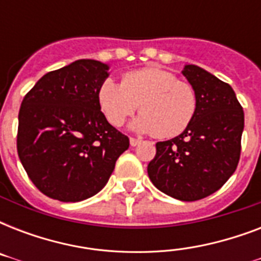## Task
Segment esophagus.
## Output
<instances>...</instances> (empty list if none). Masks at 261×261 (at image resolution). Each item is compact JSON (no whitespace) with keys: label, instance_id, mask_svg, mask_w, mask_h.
Listing matches in <instances>:
<instances>
[{"label":"esophagus","instance_id":"1","mask_svg":"<svg viewBox=\"0 0 261 261\" xmlns=\"http://www.w3.org/2000/svg\"><path fill=\"white\" fill-rule=\"evenodd\" d=\"M139 142H141V141H139V139L133 138V137H131V138H130V145H131V146H137V145H138Z\"/></svg>","mask_w":261,"mask_h":261}]
</instances>
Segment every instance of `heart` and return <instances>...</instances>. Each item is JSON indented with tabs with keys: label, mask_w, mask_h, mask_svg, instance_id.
<instances>
[{
	"label": "heart",
	"mask_w": 261,
	"mask_h": 261,
	"mask_svg": "<svg viewBox=\"0 0 261 261\" xmlns=\"http://www.w3.org/2000/svg\"><path fill=\"white\" fill-rule=\"evenodd\" d=\"M97 101L106 119L122 126L138 108L131 128L160 138H173L188 128L198 111V93L171 71L147 67L123 75L122 84L106 79L97 89Z\"/></svg>",
	"instance_id": "1"
}]
</instances>
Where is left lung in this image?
Returning <instances> with one entry per match:
<instances>
[{
	"instance_id": "obj_1",
	"label": "left lung",
	"mask_w": 261,
	"mask_h": 261,
	"mask_svg": "<svg viewBox=\"0 0 261 261\" xmlns=\"http://www.w3.org/2000/svg\"><path fill=\"white\" fill-rule=\"evenodd\" d=\"M182 75L198 93V111L181 134L155 143L147 174L164 194L194 202L214 194L234 173L244 111L230 85L202 67L186 65Z\"/></svg>"
}]
</instances>
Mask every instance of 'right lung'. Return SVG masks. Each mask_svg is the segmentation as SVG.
<instances>
[{"instance_id":"1","label":"right lung","mask_w":261,"mask_h":261,"mask_svg":"<svg viewBox=\"0 0 261 261\" xmlns=\"http://www.w3.org/2000/svg\"><path fill=\"white\" fill-rule=\"evenodd\" d=\"M108 69L94 59H79L43 75L22 100L18 157L48 198L80 202L96 195L130 146L98 107L97 89Z\"/></svg>"}]
</instances>
